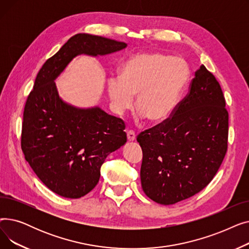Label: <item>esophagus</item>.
<instances>
[{
	"mask_svg": "<svg viewBox=\"0 0 249 249\" xmlns=\"http://www.w3.org/2000/svg\"><path fill=\"white\" fill-rule=\"evenodd\" d=\"M127 139L129 142H133L136 139V135L133 131H128L127 132Z\"/></svg>",
	"mask_w": 249,
	"mask_h": 249,
	"instance_id": "esophagus-1",
	"label": "esophagus"
}]
</instances>
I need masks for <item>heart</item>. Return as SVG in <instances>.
Here are the masks:
<instances>
[{
  "label": "heart",
  "mask_w": 249,
  "mask_h": 249,
  "mask_svg": "<svg viewBox=\"0 0 249 249\" xmlns=\"http://www.w3.org/2000/svg\"><path fill=\"white\" fill-rule=\"evenodd\" d=\"M190 77L187 61L156 51L138 52L124 63L119 76H111L107 91L113 111L122 115L134 105L138 119L160 123L174 113Z\"/></svg>",
  "instance_id": "heart-1"
}]
</instances>
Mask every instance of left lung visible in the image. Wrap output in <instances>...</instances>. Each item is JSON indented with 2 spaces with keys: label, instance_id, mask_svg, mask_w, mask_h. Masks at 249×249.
Returning <instances> with one entry per match:
<instances>
[{
  "label": "left lung",
  "instance_id": "left-lung-1",
  "mask_svg": "<svg viewBox=\"0 0 249 249\" xmlns=\"http://www.w3.org/2000/svg\"><path fill=\"white\" fill-rule=\"evenodd\" d=\"M227 139L223 93L202 64L173 117L137 137L143 153V192L161 205H173L199 193L218 172L227 151Z\"/></svg>",
  "mask_w": 249,
  "mask_h": 249
}]
</instances>
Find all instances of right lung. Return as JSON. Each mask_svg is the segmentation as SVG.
I'll return each instance as SVG.
<instances>
[{"mask_svg": "<svg viewBox=\"0 0 249 249\" xmlns=\"http://www.w3.org/2000/svg\"><path fill=\"white\" fill-rule=\"evenodd\" d=\"M126 47L114 39L78 33L36 76L24 108L21 147L39 179L61 197L78 199L93 190L105 160L125 144L127 136L120 118L98 106L78 108L63 101L55 80L78 55L106 56Z\"/></svg>", "mask_w": 249, "mask_h": 249, "instance_id": "1", "label": "right lung"}]
</instances>
